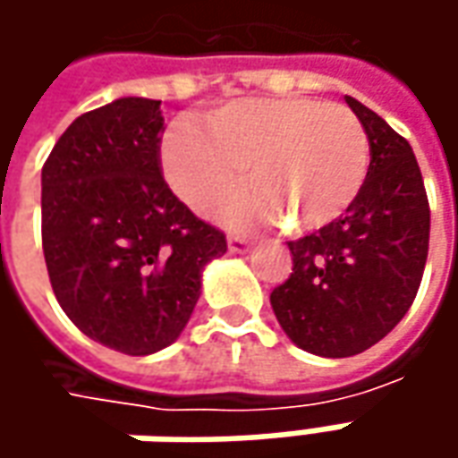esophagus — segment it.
Returning <instances> with one entry per match:
<instances>
[{"mask_svg": "<svg viewBox=\"0 0 458 458\" xmlns=\"http://www.w3.org/2000/svg\"><path fill=\"white\" fill-rule=\"evenodd\" d=\"M250 250H252V244H250L247 239L229 237V252H232V255H247Z\"/></svg>", "mask_w": 458, "mask_h": 458, "instance_id": "obj_1", "label": "esophagus"}]
</instances>
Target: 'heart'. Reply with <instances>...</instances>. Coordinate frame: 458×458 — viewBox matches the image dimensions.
I'll return each mask as SVG.
<instances>
[{"label": "heart", "mask_w": 458, "mask_h": 458, "mask_svg": "<svg viewBox=\"0 0 458 458\" xmlns=\"http://www.w3.org/2000/svg\"><path fill=\"white\" fill-rule=\"evenodd\" d=\"M167 185L196 214L224 211L232 226L288 221L293 232H324L357 203L369 173V140L339 104L316 98H239L206 116L203 132L178 124L163 137Z\"/></svg>", "instance_id": "1"}]
</instances>
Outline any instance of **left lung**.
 <instances>
[{"label":"left lung","mask_w":458,"mask_h":458,"mask_svg":"<svg viewBox=\"0 0 458 458\" xmlns=\"http://www.w3.org/2000/svg\"><path fill=\"white\" fill-rule=\"evenodd\" d=\"M369 140L367 183L352 211L291 242V277L270 293L277 324L316 357H354L385 339L413 306L431 208L413 148L361 101L344 97Z\"/></svg>","instance_id":"8db88e82"}]
</instances>
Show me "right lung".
I'll use <instances>...</instances> for the list:
<instances>
[{
	"label": "right lung",
	"mask_w": 458,
	"mask_h": 458,
	"mask_svg": "<svg viewBox=\"0 0 458 458\" xmlns=\"http://www.w3.org/2000/svg\"><path fill=\"white\" fill-rule=\"evenodd\" d=\"M160 101L81 114L43 165V252L65 316L114 352L145 357L183 334L203 267L226 237L160 173Z\"/></svg>",
	"instance_id": "right-lung-1"
}]
</instances>
